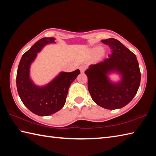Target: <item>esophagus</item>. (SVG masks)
<instances>
[{"label": "esophagus", "instance_id": "obj_1", "mask_svg": "<svg viewBox=\"0 0 156 156\" xmlns=\"http://www.w3.org/2000/svg\"><path fill=\"white\" fill-rule=\"evenodd\" d=\"M79 69H80V72H81L82 73H83V72L86 70V69H87V66H84V65L80 66V67H79Z\"/></svg>", "mask_w": 156, "mask_h": 156}]
</instances>
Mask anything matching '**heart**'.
<instances>
[{"label": "heart", "instance_id": "1", "mask_svg": "<svg viewBox=\"0 0 156 156\" xmlns=\"http://www.w3.org/2000/svg\"><path fill=\"white\" fill-rule=\"evenodd\" d=\"M95 52L97 53V54H99V53L101 52V48H97V49H95Z\"/></svg>", "mask_w": 156, "mask_h": 156}]
</instances>
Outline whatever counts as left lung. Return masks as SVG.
I'll return each mask as SVG.
<instances>
[{
  "label": "left lung",
  "mask_w": 156,
  "mask_h": 156,
  "mask_svg": "<svg viewBox=\"0 0 156 156\" xmlns=\"http://www.w3.org/2000/svg\"><path fill=\"white\" fill-rule=\"evenodd\" d=\"M112 49L111 54L85 71L88 88L96 104L107 109L121 108L131 101L137 92L141 72L137 59L133 52L114 38L101 41ZM122 75V80L112 83L108 80L109 73Z\"/></svg>",
  "instance_id": "left-lung-1"
}]
</instances>
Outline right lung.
Here are the masks:
<instances>
[{"instance_id": "right-lung-1", "label": "right lung", "mask_w": 156, "mask_h": 156, "mask_svg": "<svg viewBox=\"0 0 156 156\" xmlns=\"http://www.w3.org/2000/svg\"><path fill=\"white\" fill-rule=\"evenodd\" d=\"M54 37L39 39L23 55L16 73V88L23 103L29 111L39 116H48L60 110L65 105L69 86L78 74L79 69L62 72L45 87H37L29 77L31 63L46 44L55 43Z\"/></svg>"}]
</instances>
